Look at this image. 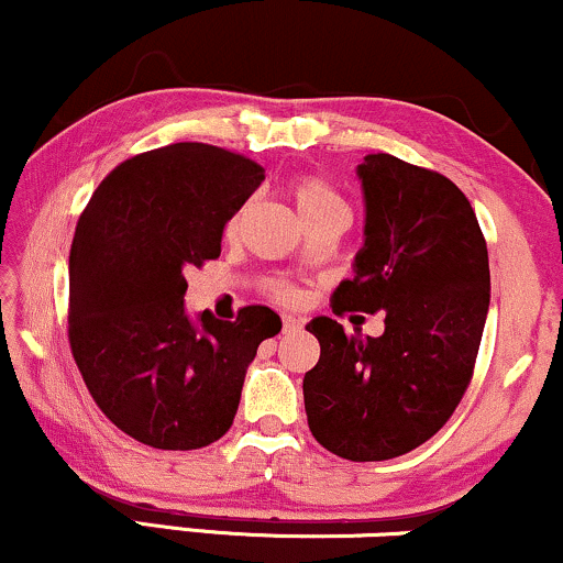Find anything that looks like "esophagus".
<instances>
[{
    "instance_id": "1",
    "label": "esophagus",
    "mask_w": 563,
    "mask_h": 563,
    "mask_svg": "<svg viewBox=\"0 0 563 563\" xmlns=\"http://www.w3.org/2000/svg\"><path fill=\"white\" fill-rule=\"evenodd\" d=\"M282 323H284V334H289V331H297L302 325V318H297V316H284L282 318Z\"/></svg>"
}]
</instances>
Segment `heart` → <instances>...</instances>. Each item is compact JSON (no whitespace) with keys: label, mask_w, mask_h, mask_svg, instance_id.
Returning a JSON list of instances; mask_svg holds the SVG:
<instances>
[{"label":"heart","mask_w":563,"mask_h":563,"mask_svg":"<svg viewBox=\"0 0 563 563\" xmlns=\"http://www.w3.org/2000/svg\"><path fill=\"white\" fill-rule=\"evenodd\" d=\"M287 198L292 200L297 219H300L302 224H310V221L323 219V217H342L344 219L342 198H339L334 187H331L329 183H323L321 177H313V175L295 177L287 187ZM240 217L242 213H234V217L229 219V224H227L229 238L238 232ZM271 295H274L276 300H284V302L295 300V289L284 282L271 284Z\"/></svg>","instance_id":"1"}]
</instances>
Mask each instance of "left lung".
I'll use <instances>...</instances> for the list:
<instances>
[{"instance_id":"obj_1","label":"left lung","mask_w":563,"mask_h":563,"mask_svg":"<svg viewBox=\"0 0 563 563\" xmlns=\"http://www.w3.org/2000/svg\"><path fill=\"white\" fill-rule=\"evenodd\" d=\"M363 247L334 292L336 316L384 313V334H344L334 318L305 329L321 360L305 373L310 433L331 454L380 462L418 449L451 418L490 305L488 247L464 192L439 172L367 154Z\"/></svg>"}]
</instances>
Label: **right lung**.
Instances as JSON below:
<instances>
[{
    "label": "right lung",
    "instance_id": "add662e5",
    "mask_svg": "<svg viewBox=\"0 0 563 563\" xmlns=\"http://www.w3.org/2000/svg\"><path fill=\"white\" fill-rule=\"evenodd\" d=\"M261 183L245 156L172 143L109 172L80 213L69 346L101 412L145 446L219 441L258 344L282 331L266 305H247L238 321L185 310L187 268L219 258L227 221Z\"/></svg>",
    "mask_w": 563,
    "mask_h": 563
}]
</instances>
